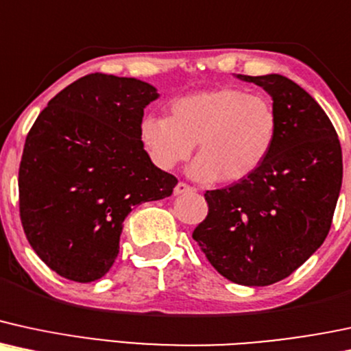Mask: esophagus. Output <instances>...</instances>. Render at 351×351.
Here are the masks:
<instances>
[{"label": "esophagus", "mask_w": 351, "mask_h": 351, "mask_svg": "<svg viewBox=\"0 0 351 351\" xmlns=\"http://www.w3.org/2000/svg\"><path fill=\"white\" fill-rule=\"evenodd\" d=\"M195 191V189L191 187V185H187L185 182H179L174 187V195H184V193H191Z\"/></svg>", "instance_id": "1"}]
</instances>
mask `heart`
<instances>
[{
  "instance_id": "1",
  "label": "heart",
  "mask_w": 351,
  "mask_h": 351,
  "mask_svg": "<svg viewBox=\"0 0 351 351\" xmlns=\"http://www.w3.org/2000/svg\"><path fill=\"white\" fill-rule=\"evenodd\" d=\"M278 130V111L269 98L221 86L176 98L167 118L144 117L139 138L152 162L164 171L191 158L199 143V159L191 167L193 179L240 182L265 164Z\"/></svg>"
}]
</instances>
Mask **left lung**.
Returning a JSON list of instances; mask_svg holds the SVG:
<instances>
[{"label":"left lung","mask_w":351,"mask_h":351,"mask_svg":"<svg viewBox=\"0 0 351 351\" xmlns=\"http://www.w3.org/2000/svg\"><path fill=\"white\" fill-rule=\"evenodd\" d=\"M266 90L278 111L274 147L248 179L204 193L208 215L192 238L223 278L269 286L320 248L343 177L335 128L306 90L287 77L238 75Z\"/></svg>","instance_id":"obj_1"}]
</instances>
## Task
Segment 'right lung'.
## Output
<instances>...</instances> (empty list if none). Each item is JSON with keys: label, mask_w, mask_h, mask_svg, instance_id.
<instances>
[{"label": "right lung", "mask_w": 351, "mask_h": 351, "mask_svg": "<svg viewBox=\"0 0 351 351\" xmlns=\"http://www.w3.org/2000/svg\"><path fill=\"white\" fill-rule=\"evenodd\" d=\"M158 97L146 82L90 73L57 93L29 130L18 179L21 223L37 256L62 278H103L128 213L176 187L139 138L144 108Z\"/></svg>", "instance_id": "add662e5"}]
</instances>
